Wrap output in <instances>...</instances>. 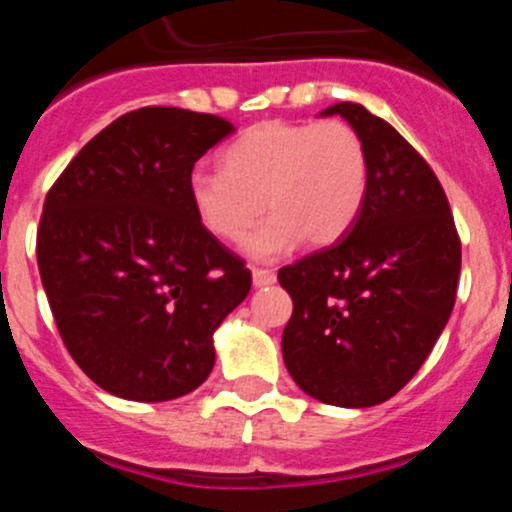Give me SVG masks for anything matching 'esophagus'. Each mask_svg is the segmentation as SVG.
I'll use <instances>...</instances> for the list:
<instances>
[{
  "instance_id": "34e87169",
  "label": "esophagus",
  "mask_w": 512,
  "mask_h": 512,
  "mask_svg": "<svg viewBox=\"0 0 512 512\" xmlns=\"http://www.w3.org/2000/svg\"><path fill=\"white\" fill-rule=\"evenodd\" d=\"M251 277H253V287H269V284L277 282V274H274V271L259 269V266H253Z\"/></svg>"
}]
</instances>
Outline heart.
Here are the masks:
<instances>
[{
    "label": "heart",
    "mask_w": 512,
    "mask_h": 512,
    "mask_svg": "<svg viewBox=\"0 0 512 512\" xmlns=\"http://www.w3.org/2000/svg\"><path fill=\"white\" fill-rule=\"evenodd\" d=\"M366 151L348 122L266 120L243 130L220 153V171L194 169L187 200L197 223L220 243L274 259L302 241L323 248L351 230L366 197Z\"/></svg>",
    "instance_id": "1"
}]
</instances>
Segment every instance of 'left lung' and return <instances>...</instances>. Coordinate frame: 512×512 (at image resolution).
I'll use <instances>...</instances> for the list:
<instances>
[{
	"label": "left lung",
	"instance_id": "1",
	"mask_svg": "<svg viewBox=\"0 0 512 512\" xmlns=\"http://www.w3.org/2000/svg\"><path fill=\"white\" fill-rule=\"evenodd\" d=\"M320 115L359 133L366 197L343 238L279 269L295 305L282 356L315 400L372 408L415 377L449 323L461 241L441 182L390 122L354 102Z\"/></svg>",
	"mask_w": 512,
	"mask_h": 512
}]
</instances>
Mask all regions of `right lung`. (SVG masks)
I'll return each mask as SVG.
<instances>
[{
	"label": "right lung",
	"instance_id": "1",
	"mask_svg": "<svg viewBox=\"0 0 512 512\" xmlns=\"http://www.w3.org/2000/svg\"><path fill=\"white\" fill-rule=\"evenodd\" d=\"M217 115L140 107L94 135L58 176L38 225V269L63 343L94 384L135 402L197 390L212 333L251 271L197 223L194 164L233 133Z\"/></svg>",
	"mask_w": 512,
	"mask_h": 512
}]
</instances>
